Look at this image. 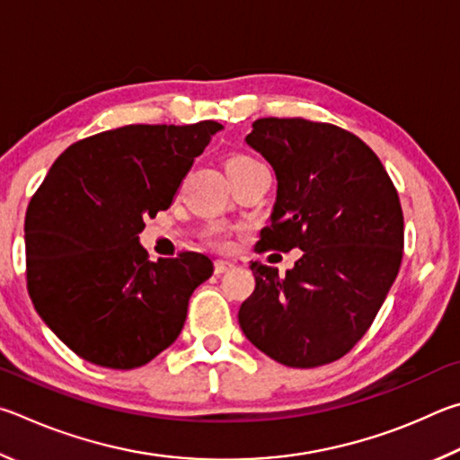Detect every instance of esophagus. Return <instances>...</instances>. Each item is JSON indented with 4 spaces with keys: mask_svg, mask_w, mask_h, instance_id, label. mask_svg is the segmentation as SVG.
<instances>
[{
    "mask_svg": "<svg viewBox=\"0 0 460 460\" xmlns=\"http://www.w3.org/2000/svg\"><path fill=\"white\" fill-rule=\"evenodd\" d=\"M230 269H234V262H230V261H216L214 262L216 275H224V272L230 270Z\"/></svg>",
    "mask_w": 460,
    "mask_h": 460,
    "instance_id": "esophagus-1",
    "label": "esophagus"
}]
</instances>
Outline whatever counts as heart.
Returning a JSON list of instances; mask_svg holds the SVG:
<instances>
[{
    "mask_svg": "<svg viewBox=\"0 0 460 460\" xmlns=\"http://www.w3.org/2000/svg\"><path fill=\"white\" fill-rule=\"evenodd\" d=\"M224 169H226V175H228L230 183L238 185L240 181L248 180V177H252L254 173L262 172L264 165L259 159L246 155V153H234V155H230L224 161ZM236 234H238L236 228H230V226L212 222L206 226L204 232H201V238H204V243L208 246L226 252V251H230L232 244H234L232 240H234Z\"/></svg>",
    "mask_w": 460,
    "mask_h": 460,
    "instance_id": "b5f03b06",
    "label": "heart"
}]
</instances>
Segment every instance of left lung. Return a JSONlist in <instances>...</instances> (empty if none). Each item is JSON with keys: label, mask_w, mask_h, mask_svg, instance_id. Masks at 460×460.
Here are the masks:
<instances>
[{"label": "left lung", "mask_w": 460, "mask_h": 460, "mask_svg": "<svg viewBox=\"0 0 460 460\" xmlns=\"http://www.w3.org/2000/svg\"><path fill=\"white\" fill-rule=\"evenodd\" d=\"M246 143L277 173V204L259 251L303 256L285 277L254 261L244 335L288 367L332 364L353 349L398 277L404 214L380 157L345 128L303 117L256 119Z\"/></svg>", "instance_id": "obj_1"}]
</instances>
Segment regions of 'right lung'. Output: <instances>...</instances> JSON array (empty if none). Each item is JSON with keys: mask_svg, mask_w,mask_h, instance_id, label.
Masks as SVG:
<instances>
[{"mask_svg": "<svg viewBox=\"0 0 460 460\" xmlns=\"http://www.w3.org/2000/svg\"><path fill=\"white\" fill-rule=\"evenodd\" d=\"M222 125H127L72 143L26 209V283L38 315L91 364L145 366L180 335L208 256L149 262L147 217L172 206Z\"/></svg>", "mask_w": 460, "mask_h": 460, "instance_id": "right-lung-1", "label": "right lung"}]
</instances>
